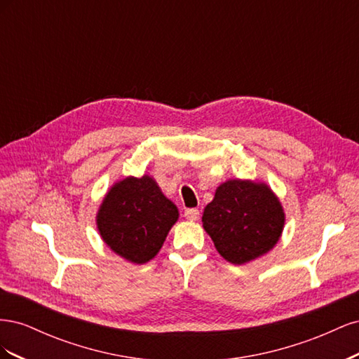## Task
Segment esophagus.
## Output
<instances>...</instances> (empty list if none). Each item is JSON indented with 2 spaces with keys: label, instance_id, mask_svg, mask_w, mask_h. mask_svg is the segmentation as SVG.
I'll list each match as a JSON object with an SVG mask.
<instances>
[{
  "label": "esophagus",
  "instance_id": "34e87169",
  "mask_svg": "<svg viewBox=\"0 0 359 359\" xmlns=\"http://www.w3.org/2000/svg\"><path fill=\"white\" fill-rule=\"evenodd\" d=\"M184 215H186L187 220L196 222V220H199L201 212H199V210H196V208H189V210H186V212H184Z\"/></svg>",
  "mask_w": 359,
  "mask_h": 359
}]
</instances>
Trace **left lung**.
<instances>
[{"label":"left lung","instance_id":"8db88e82","mask_svg":"<svg viewBox=\"0 0 359 359\" xmlns=\"http://www.w3.org/2000/svg\"><path fill=\"white\" fill-rule=\"evenodd\" d=\"M286 214L277 194L264 181L227 180L205 206L202 226L223 259L243 265L276 247Z\"/></svg>","mask_w":359,"mask_h":359}]
</instances>
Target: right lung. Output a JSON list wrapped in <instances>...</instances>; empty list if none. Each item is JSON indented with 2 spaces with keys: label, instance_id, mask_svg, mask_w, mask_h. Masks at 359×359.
<instances>
[{
  "label": "right lung",
  "instance_id": "add662e5",
  "mask_svg": "<svg viewBox=\"0 0 359 359\" xmlns=\"http://www.w3.org/2000/svg\"><path fill=\"white\" fill-rule=\"evenodd\" d=\"M178 217L177 205L145 173L112 184L97 211L95 224L103 243L115 255L144 265L157 256Z\"/></svg>",
  "mask_w": 359,
  "mask_h": 359
}]
</instances>
